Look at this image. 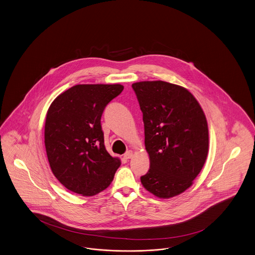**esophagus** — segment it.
Returning a JSON list of instances; mask_svg holds the SVG:
<instances>
[{"mask_svg":"<svg viewBox=\"0 0 255 255\" xmlns=\"http://www.w3.org/2000/svg\"><path fill=\"white\" fill-rule=\"evenodd\" d=\"M132 151H128V152H126V153H124V158L125 159H129V158H131L132 156Z\"/></svg>","mask_w":255,"mask_h":255,"instance_id":"1","label":"esophagus"}]
</instances>
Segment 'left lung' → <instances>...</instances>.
<instances>
[{
	"label": "left lung",
	"instance_id": "left-lung-1",
	"mask_svg": "<svg viewBox=\"0 0 255 255\" xmlns=\"http://www.w3.org/2000/svg\"><path fill=\"white\" fill-rule=\"evenodd\" d=\"M143 114L150 169L143 187L159 198L182 194L200 173L209 151L200 104L182 86L162 81L132 84Z\"/></svg>",
	"mask_w": 255,
	"mask_h": 255
}]
</instances>
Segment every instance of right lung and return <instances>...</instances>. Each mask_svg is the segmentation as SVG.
Here are the masks:
<instances>
[{"label":"right lung","mask_w":255,"mask_h":255,"mask_svg":"<svg viewBox=\"0 0 255 255\" xmlns=\"http://www.w3.org/2000/svg\"><path fill=\"white\" fill-rule=\"evenodd\" d=\"M122 84H78L52 102L44 144L52 173L66 189L93 196L113 181L121 160L106 151L101 119Z\"/></svg>","instance_id":"right-lung-1"}]
</instances>
